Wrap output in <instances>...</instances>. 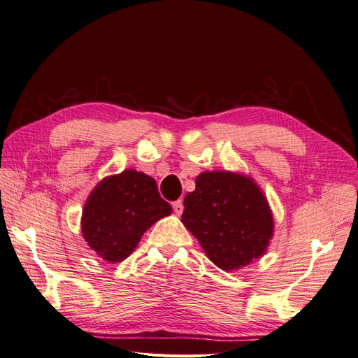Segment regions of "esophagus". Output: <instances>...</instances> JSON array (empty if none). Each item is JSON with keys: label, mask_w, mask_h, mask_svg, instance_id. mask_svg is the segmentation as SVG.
<instances>
[{"label": "esophagus", "mask_w": 358, "mask_h": 358, "mask_svg": "<svg viewBox=\"0 0 358 358\" xmlns=\"http://www.w3.org/2000/svg\"><path fill=\"white\" fill-rule=\"evenodd\" d=\"M171 206H173V210H175V213L182 215V212H183V201L182 200H176Z\"/></svg>", "instance_id": "obj_1"}]
</instances>
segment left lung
I'll return each mask as SVG.
<instances>
[{
	"label": "left lung",
	"instance_id": "1",
	"mask_svg": "<svg viewBox=\"0 0 358 358\" xmlns=\"http://www.w3.org/2000/svg\"><path fill=\"white\" fill-rule=\"evenodd\" d=\"M183 206L182 222L222 270L239 268L262 257L273 234L266 197L242 175L201 173Z\"/></svg>",
	"mask_w": 358,
	"mask_h": 358
}]
</instances>
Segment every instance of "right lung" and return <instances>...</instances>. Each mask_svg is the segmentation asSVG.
<instances>
[{
	"instance_id": "1",
	"label": "right lung",
	"mask_w": 358,
	"mask_h": 358,
	"mask_svg": "<svg viewBox=\"0 0 358 358\" xmlns=\"http://www.w3.org/2000/svg\"><path fill=\"white\" fill-rule=\"evenodd\" d=\"M171 213L157 182L136 170L106 178L85 204L82 233L103 259L117 263L134 251L140 237L158 220Z\"/></svg>"
}]
</instances>
